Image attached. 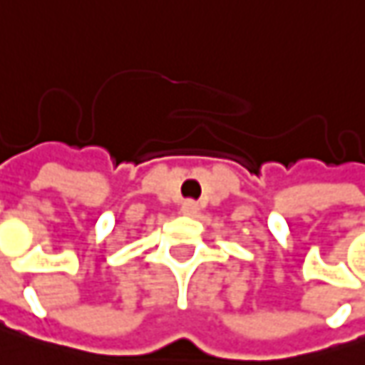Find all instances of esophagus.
Returning a JSON list of instances; mask_svg holds the SVG:
<instances>
[{"instance_id":"34e87169","label":"esophagus","mask_w":365,"mask_h":365,"mask_svg":"<svg viewBox=\"0 0 365 365\" xmlns=\"http://www.w3.org/2000/svg\"><path fill=\"white\" fill-rule=\"evenodd\" d=\"M180 211H182L185 215H189V217H195V215L199 213V205L195 203V201H185L182 207H180Z\"/></svg>"}]
</instances>
